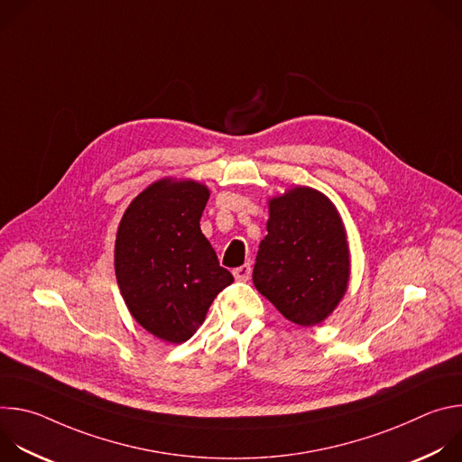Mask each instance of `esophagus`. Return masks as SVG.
I'll return each mask as SVG.
<instances>
[{
    "label": "esophagus",
    "mask_w": 462,
    "mask_h": 462,
    "mask_svg": "<svg viewBox=\"0 0 462 462\" xmlns=\"http://www.w3.org/2000/svg\"><path fill=\"white\" fill-rule=\"evenodd\" d=\"M234 278L237 282H246L250 278V267L248 265H241V267L234 269Z\"/></svg>",
    "instance_id": "34e87169"
}]
</instances>
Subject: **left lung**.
I'll list each match as a JSON object with an SVG mask.
<instances>
[{
    "instance_id": "8db88e82",
    "label": "left lung",
    "mask_w": 462,
    "mask_h": 462,
    "mask_svg": "<svg viewBox=\"0 0 462 462\" xmlns=\"http://www.w3.org/2000/svg\"><path fill=\"white\" fill-rule=\"evenodd\" d=\"M267 236L252 282L289 321L314 327L347 292L351 252L346 225L328 197L294 186L269 199Z\"/></svg>"
}]
</instances>
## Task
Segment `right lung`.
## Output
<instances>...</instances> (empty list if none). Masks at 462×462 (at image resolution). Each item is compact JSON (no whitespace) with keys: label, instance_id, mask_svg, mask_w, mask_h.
Here are the masks:
<instances>
[{"label":"right lung","instance_id":"right-lung-1","mask_svg":"<svg viewBox=\"0 0 462 462\" xmlns=\"http://www.w3.org/2000/svg\"><path fill=\"white\" fill-rule=\"evenodd\" d=\"M210 189L164 177L125 208L115 241V274L129 314L148 333L182 344L234 278L219 267L199 221Z\"/></svg>","mask_w":462,"mask_h":462}]
</instances>
